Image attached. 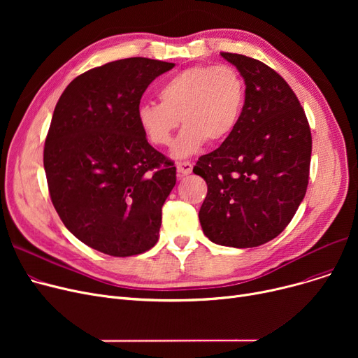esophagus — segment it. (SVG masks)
Masks as SVG:
<instances>
[{"instance_id":"34e87169","label":"esophagus","mask_w":358,"mask_h":358,"mask_svg":"<svg viewBox=\"0 0 358 358\" xmlns=\"http://www.w3.org/2000/svg\"><path fill=\"white\" fill-rule=\"evenodd\" d=\"M193 171V165L192 162L189 161H181V162H177V173L180 177H184V176H189L192 174Z\"/></svg>"}]
</instances>
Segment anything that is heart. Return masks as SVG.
Listing matches in <instances>:
<instances>
[{
  "label": "heart",
  "mask_w": 358,
  "mask_h": 358,
  "mask_svg": "<svg viewBox=\"0 0 358 358\" xmlns=\"http://www.w3.org/2000/svg\"><path fill=\"white\" fill-rule=\"evenodd\" d=\"M247 87L242 75L229 65H196L168 78L158 90L159 103H142L136 119L145 138L155 146L173 143V157L197 154L206 142L220 143L236 129Z\"/></svg>",
  "instance_id": "obj_1"
}]
</instances>
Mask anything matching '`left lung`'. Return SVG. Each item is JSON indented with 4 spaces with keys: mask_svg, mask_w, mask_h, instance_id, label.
Returning a JSON list of instances; mask_svg holds the SVG:
<instances>
[{
    "mask_svg": "<svg viewBox=\"0 0 358 358\" xmlns=\"http://www.w3.org/2000/svg\"><path fill=\"white\" fill-rule=\"evenodd\" d=\"M220 55L242 75L247 97L234 134L193 168L208 184L199 219L217 245L252 248L283 232L302 203L312 135L296 94L274 69L245 55Z\"/></svg>",
    "mask_w": 358,
    "mask_h": 358,
    "instance_id": "8db88e82",
    "label": "left lung"
}]
</instances>
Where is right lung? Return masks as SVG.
Listing matches in <instances>:
<instances>
[{
    "label": "right lung",
    "mask_w": 358,
    "mask_h": 358,
    "mask_svg": "<svg viewBox=\"0 0 358 358\" xmlns=\"http://www.w3.org/2000/svg\"><path fill=\"white\" fill-rule=\"evenodd\" d=\"M176 64L127 58L92 68L56 103L45 141L50 200L66 229L111 257L158 242L176 166L148 143L136 119L142 94Z\"/></svg>",
    "instance_id": "right-lung-1"
}]
</instances>
